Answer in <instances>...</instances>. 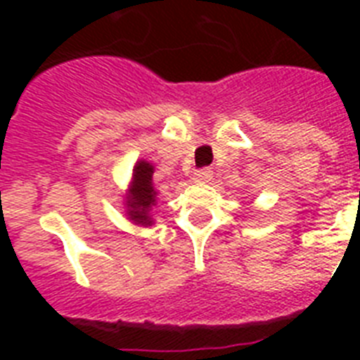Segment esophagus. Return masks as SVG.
<instances>
[{
  "mask_svg": "<svg viewBox=\"0 0 360 360\" xmlns=\"http://www.w3.org/2000/svg\"><path fill=\"white\" fill-rule=\"evenodd\" d=\"M211 176H212L211 169H202V171H196L195 178H193V180H195L196 184H207L209 180H211Z\"/></svg>",
  "mask_w": 360,
  "mask_h": 360,
  "instance_id": "esophagus-1",
  "label": "esophagus"
}]
</instances>
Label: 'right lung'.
Returning a JSON list of instances; mask_svg holds the SVG:
<instances>
[{
  "mask_svg": "<svg viewBox=\"0 0 360 360\" xmlns=\"http://www.w3.org/2000/svg\"><path fill=\"white\" fill-rule=\"evenodd\" d=\"M153 173H155V165L151 162L144 158L136 160V164L133 165L131 184L124 195V209H126L124 212L129 221L139 227L155 225L151 209L157 205L158 191L153 186Z\"/></svg>",
  "mask_w": 360,
  "mask_h": 360,
  "instance_id": "add662e5",
  "label": "right lung"
}]
</instances>
